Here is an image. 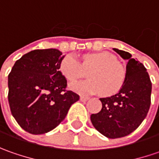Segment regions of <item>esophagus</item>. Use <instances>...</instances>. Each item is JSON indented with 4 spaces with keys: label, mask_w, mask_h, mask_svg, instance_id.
Returning <instances> with one entry per match:
<instances>
[{
    "label": "esophagus",
    "mask_w": 159,
    "mask_h": 159,
    "mask_svg": "<svg viewBox=\"0 0 159 159\" xmlns=\"http://www.w3.org/2000/svg\"><path fill=\"white\" fill-rule=\"evenodd\" d=\"M89 99V97H86V96H82V95H81V96L80 97V101H81V102L88 101Z\"/></svg>",
    "instance_id": "obj_1"
}]
</instances>
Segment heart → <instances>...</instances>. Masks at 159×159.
I'll return each instance as SVG.
<instances>
[{
    "label": "heart",
    "instance_id": "obj_1",
    "mask_svg": "<svg viewBox=\"0 0 159 159\" xmlns=\"http://www.w3.org/2000/svg\"><path fill=\"white\" fill-rule=\"evenodd\" d=\"M59 69L62 75L70 81L81 79L85 70H89V80L73 82L70 89L81 95L99 94L109 97L118 94L123 88L125 80V70L116 57L108 52L86 54L82 57V63L72 55L62 59Z\"/></svg>",
    "mask_w": 159,
    "mask_h": 159
}]
</instances>
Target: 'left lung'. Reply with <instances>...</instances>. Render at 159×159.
I'll return each instance as SVG.
<instances>
[{
    "label": "left lung",
    "instance_id": "obj_1",
    "mask_svg": "<svg viewBox=\"0 0 159 159\" xmlns=\"http://www.w3.org/2000/svg\"><path fill=\"white\" fill-rule=\"evenodd\" d=\"M113 50L127 60L125 84L118 94L101 98L102 110L90 117L95 129L111 139L126 136L142 124L150 109L152 87L143 64L130 53Z\"/></svg>",
    "mask_w": 159,
    "mask_h": 159
}]
</instances>
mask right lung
<instances>
[{
  "label": "right lung",
  "mask_w": 159,
  "mask_h": 159,
  "mask_svg": "<svg viewBox=\"0 0 159 159\" xmlns=\"http://www.w3.org/2000/svg\"><path fill=\"white\" fill-rule=\"evenodd\" d=\"M64 58L56 48L36 49L24 55L8 76L9 108L24 130L41 134L53 130L80 99L66 90L67 80L59 65Z\"/></svg>",
  "instance_id": "add662e5"
}]
</instances>
